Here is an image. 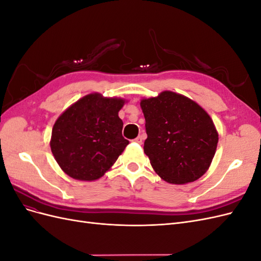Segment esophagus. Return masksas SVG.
Listing matches in <instances>:
<instances>
[{
	"label": "esophagus",
	"instance_id": "obj_1",
	"mask_svg": "<svg viewBox=\"0 0 261 261\" xmlns=\"http://www.w3.org/2000/svg\"><path fill=\"white\" fill-rule=\"evenodd\" d=\"M134 143H137V144H139V145L143 144V136H138L137 138L134 139Z\"/></svg>",
	"mask_w": 261,
	"mask_h": 261
}]
</instances>
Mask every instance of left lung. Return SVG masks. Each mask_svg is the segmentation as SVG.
I'll return each instance as SVG.
<instances>
[{"label": "left lung", "instance_id": "8db88e82", "mask_svg": "<svg viewBox=\"0 0 261 261\" xmlns=\"http://www.w3.org/2000/svg\"><path fill=\"white\" fill-rule=\"evenodd\" d=\"M146 120L144 151L154 172L170 184H187L206 173L215 156L219 134L197 102L165 90L143 98Z\"/></svg>", "mask_w": 261, "mask_h": 261}]
</instances>
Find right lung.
I'll return each mask as SVG.
<instances>
[{
	"label": "right lung",
	"instance_id": "1",
	"mask_svg": "<svg viewBox=\"0 0 261 261\" xmlns=\"http://www.w3.org/2000/svg\"><path fill=\"white\" fill-rule=\"evenodd\" d=\"M126 102L92 92L58 117L50 147L63 172L74 179L92 181L112 168L129 144L122 136L123 122L118 117Z\"/></svg>",
	"mask_w": 261,
	"mask_h": 261
}]
</instances>
